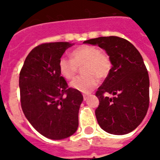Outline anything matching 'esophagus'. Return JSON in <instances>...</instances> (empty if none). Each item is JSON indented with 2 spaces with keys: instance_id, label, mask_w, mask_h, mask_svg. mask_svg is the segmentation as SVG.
<instances>
[{
  "instance_id": "34e87169",
  "label": "esophagus",
  "mask_w": 160,
  "mask_h": 160,
  "mask_svg": "<svg viewBox=\"0 0 160 160\" xmlns=\"http://www.w3.org/2000/svg\"><path fill=\"white\" fill-rule=\"evenodd\" d=\"M88 97H89V95H85V94H84V95H83V98H84V100H87Z\"/></svg>"
}]
</instances>
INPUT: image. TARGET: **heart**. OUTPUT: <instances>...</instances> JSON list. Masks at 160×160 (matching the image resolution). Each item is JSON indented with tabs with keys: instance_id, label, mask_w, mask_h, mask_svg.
Listing matches in <instances>:
<instances>
[{
	"instance_id": "1",
	"label": "heart",
	"mask_w": 160,
	"mask_h": 160,
	"mask_svg": "<svg viewBox=\"0 0 160 160\" xmlns=\"http://www.w3.org/2000/svg\"><path fill=\"white\" fill-rule=\"evenodd\" d=\"M72 59L62 56L59 60V70L63 77L71 80L82 66L85 75L71 81L70 86L80 92L88 93L97 85V77L105 78L111 69V61L105 52L95 46H80L71 52Z\"/></svg>"
}]
</instances>
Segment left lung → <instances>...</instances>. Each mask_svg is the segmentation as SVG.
I'll return each instance as SVG.
<instances>
[{"instance_id": "obj_1", "label": "left lung", "mask_w": 160, "mask_h": 160, "mask_svg": "<svg viewBox=\"0 0 160 160\" xmlns=\"http://www.w3.org/2000/svg\"><path fill=\"white\" fill-rule=\"evenodd\" d=\"M84 43L104 49L112 64L95 93L100 100L95 109L98 124L109 134L130 133L144 119L149 105V74L141 55L129 41L118 36L98 37Z\"/></svg>"}]
</instances>
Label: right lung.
I'll use <instances>...</instances> for the list:
<instances>
[{"label":"right lung","mask_w":160,"mask_h":160,"mask_svg":"<svg viewBox=\"0 0 160 160\" xmlns=\"http://www.w3.org/2000/svg\"><path fill=\"white\" fill-rule=\"evenodd\" d=\"M74 44L51 42L39 45L29 53L20 72L21 105L31 124L46 138L62 139L79 125L83 95L69 88L60 75L59 60Z\"/></svg>","instance_id":"add662e5"}]
</instances>
